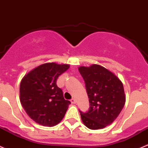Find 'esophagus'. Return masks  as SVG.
<instances>
[{
  "mask_svg": "<svg viewBox=\"0 0 148 148\" xmlns=\"http://www.w3.org/2000/svg\"><path fill=\"white\" fill-rule=\"evenodd\" d=\"M71 103H73V104L76 103V99L73 98V99H71Z\"/></svg>",
  "mask_w": 148,
  "mask_h": 148,
  "instance_id": "obj_1",
  "label": "esophagus"
}]
</instances>
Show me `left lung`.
<instances>
[{"label": "left lung", "mask_w": 148, "mask_h": 148, "mask_svg": "<svg viewBox=\"0 0 148 148\" xmlns=\"http://www.w3.org/2000/svg\"><path fill=\"white\" fill-rule=\"evenodd\" d=\"M89 101L86 113L79 111L82 121L91 130L102 129L119 116L125 102L122 82L114 74L98 64L80 66Z\"/></svg>", "instance_id": "left-lung-1"}]
</instances>
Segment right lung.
I'll use <instances>...</instances> for the list:
<instances>
[{
    "instance_id": "obj_1",
    "label": "right lung",
    "mask_w": 148,
    "mask_h": 148,
    "mask_svg": "<svg viewBox=\"0 0 148 148\" xmlns=\"http://www.w3.org/2000/svg\"><path fill=\"white\" fill-rule=\"evenodd\" d=\"M69 68V64L46 63L29 71L22 79L21 104L30 119L38 124L54 126L65 116L71 102L64 99L57 80Z\"/></svg>"
}]
</instances>
